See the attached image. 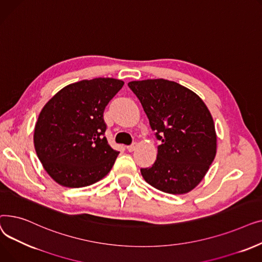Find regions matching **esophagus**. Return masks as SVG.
<instances>
[{
  "label": "esophagus",
  "instance_id": "esophagus-1",
  "mask_svg": "<svg viewBox=\"0 0 262 262\" xmlns=\"http://www.w3.org/2000/svg\"><path fill=\"white\" fill-rule=\"evenodd\" d=\"M136 147H137V143L135 142V143H133V144L126 146V149L128 150V152H134V150L136 149Z\"/></svg>",
  "mask_w": 262,
  "mask_h": 262
}]
</instances>
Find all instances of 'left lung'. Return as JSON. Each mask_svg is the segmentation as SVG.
<instances>
[{
  "label": "left lung",
  "mask_w": 262,
  "mask_h": 262,
  "mask_svg": "<svg viewBox=\"0 0 262 262\" xmlns=\"http://www.w3.org/2000/svg\"><path fill=\"white\" fill-rule=\"evenodd\" d=\"M128 87L161 141L153 166L141 169L144 181L166 193H188L202 182L216 154L209 109L196 93L168 79L134 80Z\"/></svg>",
  "instance_id": "obj_1"
}]
</instances>
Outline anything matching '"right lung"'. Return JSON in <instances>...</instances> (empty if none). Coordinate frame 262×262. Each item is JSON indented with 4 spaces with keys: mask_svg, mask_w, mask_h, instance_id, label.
Returning a JSON list of instances; mask_svg holds the SVG:
<instances>
[{
    "mask_svg": "<svg viewBox=\"0 0 262 262\" xmlns=\"http://www.w3.org/2000/svg\"><path fill=\"white\" fill-rule=\"evenodd\" d=\"M123 85L110 77L84 79L63 87L43 106L34 145L43 169L58 185L87 187L112 170L119 152L104 136L103 114Z\"/></svg>",
    "mask_w": 262,
    "mask_h": 262,
    "instance_id": "add662e5",
    "label": "right lung"
}]
</instances>
